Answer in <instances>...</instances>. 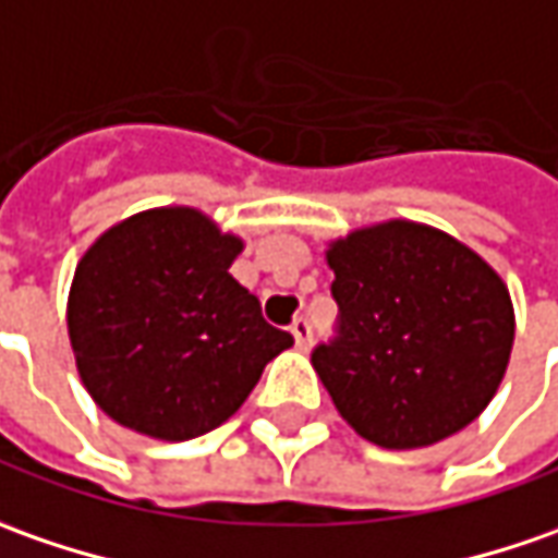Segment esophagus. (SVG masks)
<instances>
[{
  "mask_svg": "<svg viewBox=\"0 0 558 558\" xmlns=\"http://www.w3.org/2000/svg\"><path fill=\"white\" fill-rule=\"evenodd\" d=\"M290 330H293V339H296L299 349H305V345L312 342V333H315V330H312V320H308V317H296Z\"/></svg>",
  "mask_w": 558,
  "mask_h": 558,
  "instance_id": "esophagus-1",
  "label": "esophagus"
}]
</instances>
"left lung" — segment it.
Wrapping results in <instances>:
<instances>
[{
	"label": "left lung",
	"instance_id": "8db88e82",
	"mask_svg": "<svg viewBox=\"0 0 558 558\" xmlns=\"http://www.w3.org/2000/svg\"><path fill=\"white\" fill-rule=\"evenodd\" d=\"M337 337L312 352L361 438L426 448L470 426L507 374L515 320L504 280L470 246L386 221L327 250Z\"/></svg>",
	"mask_w": 558,
	"mask_h": 558
}]
</instances>
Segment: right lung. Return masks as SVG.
Returning <instances> with one entry per match:
<instances>
[{"mask_svg": "<svg viewBox=\"0 0 558 558\" xmlns=\"http://www.w3.org/2000/svg\"><path fill=\"white\" fill-rule=\"evenodd\" d=\"M241 246L187 206L132 216L92 243L68 330L83 386L110 420L163 441L197 438L293 345L228 275Z\"/></svg>", "mask_w": 558, "mask_h": 558, "instance_id": "obj_1", "label": "right lung"}]
</instances>
